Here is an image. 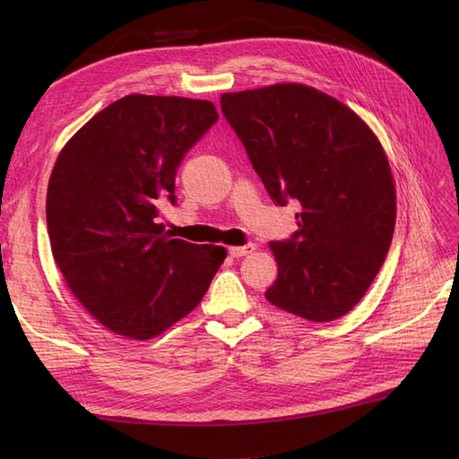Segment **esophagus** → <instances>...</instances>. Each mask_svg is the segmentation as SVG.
Here are the masks:
<instances>
[{
    "label": "esophagus",
    "mask_w": 459,
    "mask_h": 459,
    "mask_svg": "<svg viewBox=\"0 0 459 459\" xmlns=\"http://www.w3.org/2000/svg\"><path fill=\"white\" fill-rule=\"evenodd\" d=\"M255 248H256L255 243H247V245H243V247H230V256L241 258V256L251 255V253L255 251Z\"/></svg>",
    "instance_id": "obj_1"
}]
</instances>
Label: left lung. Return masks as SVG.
<instances>
[{
	"label": "left lung",
	"mask_w": 459,
	"mask_h": 459,
	"mask_svg": "<svg viewBox=\"0 0 459 459\" xmlns=\"http://www.w3.org/2000/svg\"><path fill=\"white\" fill-rule=\"evenodd\" d=\"M220 105L272 201L300 204L293 238L270 243L277 280L266 299L308 322L351 312L379 273L396 221L377 135L352 108L304 84L224 93Z\"/></svg>",
	"instance_id": "left-lung-1"
}]
</instances>
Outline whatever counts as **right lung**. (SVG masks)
<instances>
[{"instance_id": "right-lung-1", "label": "right lung", "mask_w": 459, "mask_h": 459, "mask_svg": "<svg viewBox=\"0 0 459 459\" xmlns=\"http://www.w3.org/2000/svg\"><path fill=\"white\" fill-rule=\"evenodd\" d=\"M216 120L211 101L126 95L88 120L53 166V258L82 307L117 335H160L224 264V247L176 239L159 224L160 206L176 203L178 166Z\"/></svg>"}]
</instances>
